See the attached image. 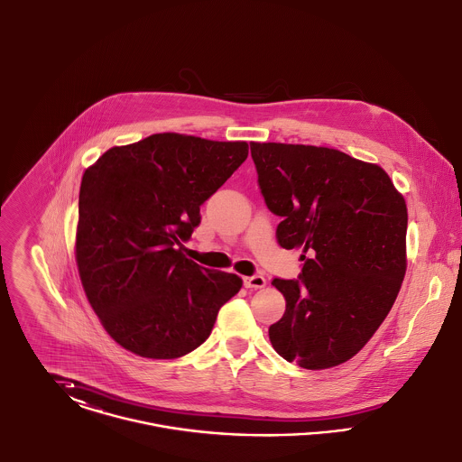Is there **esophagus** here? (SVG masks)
Segmentation results:
<instances>
[{
	"mask_svg": "<svg viewBox=\"0 0 462 462\" xmlns=\"http://www.w3.org/2000/svg\"><path fill=\"white\" fill-rule=\"evenodd\" d=\"M243 282H245L246 288H254V290L256 288H263L267 284L263 276H246Z\"/></svg>",
	"mask_w": 462,
	"mask_h": 462,
	"instance_id": "1",
	"label": "esophagus"
}]
</instances>
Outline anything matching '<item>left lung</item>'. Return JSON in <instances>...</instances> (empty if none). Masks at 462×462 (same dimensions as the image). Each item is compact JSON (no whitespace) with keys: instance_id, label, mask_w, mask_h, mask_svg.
<instances>
[{"instance_id":"obj_1","label":"left lung","mask_w":462,"mask_h":462,"mask_svg":"<svg viewBox=\"0 0 462 462\" xmlns=\"http://www.w3.org/2000/svg\"><path fill=\"white\" fill-rule=\"evenodd\" d=\"M276 236L300 249L299 282L274 280L286 300L269 327L274 350L304 369L356 356L389 315L406 274L404 197L376 163L337 149L249 143Z\"/></svg>"}]
</instances>
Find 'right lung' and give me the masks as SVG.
Returning a JSON list of instances; mask_svg holds the SVG:
<instances>
[{
	"mask_svg": "<svg viewBox=\"0 0 462 462\" xmlns=\"http://www.w3.org/2000/svg\"><path fill=\"white\" fill-rule=\"evenodd\" d=\"M248 158V143L154 134L106 151L79 191L75 260L106 334L145 358H178L211 334L243 286L182 253L200 206Z\"/></svg>",
	"mask_w": 462,
	"mask_h": 462,
	"instance_id": "right-lung-1",
	"label": "right lung"
}]
</instances>
